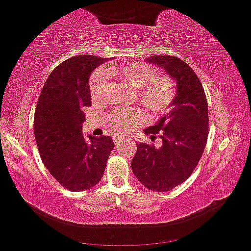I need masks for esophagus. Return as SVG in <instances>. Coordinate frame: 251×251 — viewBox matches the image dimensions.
I'll use <instances>...</instances> for the list:
<instances>
[{"mask_svg":"<svg viewBox=\"0 0 251 251\" xmlns=\"http://www.w3.org/2000/svg\"><path fill=\"white\" fill-rule=\"evenodd\" d=\"M114 141H115V145H116V147H118V146H120L121 144H122V141H123V140H122V139H120V137H115V139H114Z\"/></svg>","mask_w":251,"mask_h":251,"instance_id":"34e87169","label":"esophagus"}]
</instances>
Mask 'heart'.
Returning <instances> with one entry per match:
<instances>
[{"label": "heart", "mask_w": 251, "mask_h": 251, "mask_svg": "<svg viewBox=\"0 0 251 251\" xmlns=\"http://www.w3.org/2000/svg\"><path fill=\"white\" fill-rule=\"evenodd\" d=\"M107 75L120 79L134 90L136 100L150 111H165L176 96L174 80L165 75L158 74L157 69L145 63H130L125 66L109 64L104 69H98L91 79V94L93 98H100L107 85ZM144 114L140 109L129 111H117L110 116L112 129L126 131L144 121Z\"/></svg>", "instance_id": "1"}]
</instances>
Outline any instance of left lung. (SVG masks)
Returning <instances> with one entry per match:
<instances>
[{
	"label": "left lung",
	"mask_w": 251,
	"mask_h": 251,
	"mask_svg": "<svg viewBox=\"0 0 251 251\" xmlns=\"http://www.w3.org/2000/svg\"><path fill=\"white\" fill-rule=\"evenodd\" d=\"M146 62L160 67L176 82V96L154 126L145 133H160V147L136 144L131 170L142 185L154 191H169L182 184L198 165L208 137V104L195 72L178 57L154 55Z\"/></svg>",
	"instance_id": "obj_1"
}]
</instances>
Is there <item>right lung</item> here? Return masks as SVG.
<instances>
[{
  "mask_svg": "<svg viewBox=\"0 0 251 251\" xmlns=\"http://www.w3.org/2000/svg\"><path fill=\"white\" fill-rule=\"evenodd\" d=\"M106 58L79 55L58 64L43 86L34 137L43 163L60 184L83 191L103 177L114 141L110 136L82 135L83 107L91 105L90 75Z\"/></svg>",
  "mask_w": 251,
  "mask_h": 251,
  "instance_id": "right-lung-1",
  "label": "right lung"
}]
</instances>
